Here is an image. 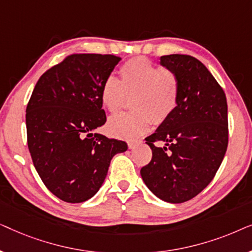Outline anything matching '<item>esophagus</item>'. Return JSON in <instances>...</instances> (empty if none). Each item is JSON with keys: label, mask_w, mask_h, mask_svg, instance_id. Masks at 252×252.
Returning <instances> with one entry per match:
<instances>
[{"label": "esophagus", "mask_w": 252, "mask_h": 252, "mask_svg": "<svg viewBox=\"0 0 252 252\" xmlns=\"http://www.w3.org/2000/svg\"><path fill=\"white\" fill-rule=\"evenodd\" d=\"M141 142L140 141H135V142H128V148L129 149H135V148L139 146Z\"/></svg>", "instance_id": "esophagus-1"}]
</instances>
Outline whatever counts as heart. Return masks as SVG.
I'll return each mask as SVG.
<instances>
[{"mask_svg":"<svg viewBox=\"0 0 252 252\" xmlns=\"http://www.w3.org/2000/svg\"><path fill=\"white\" fill-rule=\"evenodd\" d=\"M119 72L122 80L110 75L103 82L101 101L110 112H116L133 97V111L119 113L108 122L110 134L133 140L146 133L151 122L159 125L174 112L178 79L172 71L158 67L144 57L126 62Z\"/></svg>","mask_w":252,"mask_h":252,"instance_id":"heart-1","label":"heart"}]
</instances>
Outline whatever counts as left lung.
Returning a JSON list of instances; mask_svg holds the SVG:
<instances>
[{"instance_id": "left-lung-1", "label": "left lung", "mask_w": 252, "mask_h": 252, "mask_svg": "<svg viewBox=\"0 0 252 252\" xmlns=\"http://www.w3.org/2000/svg\"><path fill=\"white\" fill-rule=\"evenodd\" d=\"M160 65L178 79V104L166 122L146 137L153 150L141 168L144 184L158 198L184 203L215 178L228 144L227 101L222 88L195 57L166 55ZM164 142V147H156Z\"/></svg>"}]
</instances>
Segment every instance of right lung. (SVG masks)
Instances as JSON below:
<instances>
[{"mask_svg": "<svg viewBox=\"0 0 252 252\" xmlns=\"http://www.w3.org/2000/svg\"><path fill=\"white\" fill-rule=\"evenodd\" d=\"M120 58L74 54L41 75L26 108L27 144L44 186L62 201L92 198L124 141L94 130L106 122L101 89Z\"/></svg>", "mask_w": 252, "mask_h": 252, "instance_id": "obj_1", "label": "right lung"}]
</instances>
